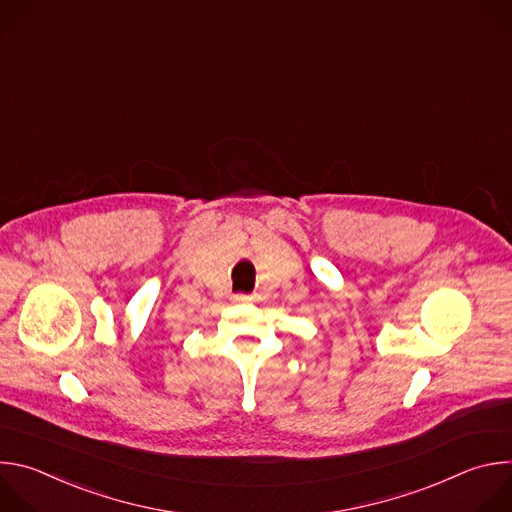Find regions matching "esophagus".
Masks as SVG:
<instances>
[{"mask_svg": "<svg viewBox=\"0 0 512 512\" xmlns=\"http://www.w3.org/2000/svg\"><path fill=\"white\" fill-rule=\"evenodd\" d=\"M233 300L239 302V304H245V302H251V296H247V294H235Z\"/></svg>", "mask_w": 512, "mask_h": 512, "instance_id": "1", "label": "esophagus"}]
</instances>
